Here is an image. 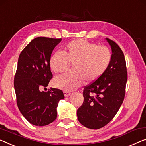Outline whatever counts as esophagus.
Returning <instances> with one entry per match:
<instances>
[{
  "mask_svg": "<svg viewBox=\"0 0 146 146\" xmlns=\"http://www.w3.org/2000/svg\"><path fill=\"white\" fill-rule=\"evenodd\" d=\"M70 94V92H68V91H64V95L65 97H68Z\"/></svg>",
  "mask_w": 146,
  "mask_h": 146,
  "instance_id": "1",
  "label": "esophagus"
}]
</instances>
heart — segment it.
Masks as SVG:
<instances>
[{
	"label": "heart",
	"mask_w": 146,
	"mask_h": 146,
	"mask_svg": "<svg viewBox=\"0 0 146 146\" xmlns=\"http://www.w3.org/2000/svg\"><path fill=\"white\" fill-rule=\"evenodd\" d=\"M113 55L109 48L84 39L70 42L63 52H55L50 56V69L55 73H63L73 64V71L56 77V87L71 91L79 88L84 80L94 82L105 72L111 64Z\"/></svg>",
	"instance_id": "b5f03b06"
}]
</instances>
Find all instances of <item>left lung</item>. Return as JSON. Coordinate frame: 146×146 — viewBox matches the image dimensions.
<instances>
[{
	"instance_id": "1",
	"label": "left lung",
	"mask_w": 146,
	"mask_h": 146,
	"mask_svg": "<svg viewBox=\"0 0 146 146\" xmlns=\"http://www.w3.org/2000/svg\"><path fill=\"white\" fill-rule=\"evenodd\" d=\"M113 58L105 72L83 90L84 102L77 111L78 119L90 129L107 125L117 113L126 92L128 74L123 52L115 41L107 39Z\"/></svg>"
}]
</instances>
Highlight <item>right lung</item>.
Segmentation results:
<instances>
[{
    "mask_svg": "<svg viewBox=\"0 0 146 146\" xmlns=\"http://www.w3.org/2000/svg\"><path fill=\"white\" fill-rule=\"evenodd\" d=\"M61 39L39 37L33 39L20 54L14 86L18 109L31 124L48 125L57 117L56 107L64 98L62 90L46 88L52 78L49 60Z\"/></svg>",
    "mask_w": 146,
    "mask_h": 146,
    "instance_id": "1",
    "label": "right lung"
}]
</instances>
